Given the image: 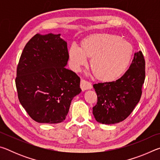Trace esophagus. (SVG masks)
I'll use <instances>...</instances> for the list:
<instances>
[{
    "label": "esophagus",
    "instance_id": "1",
    "mask_svg": "<svg viewBox=\"0 0 160 160\" xmlns=\"http://www.w3.org/2000/svg\"><path fill=\"white\" fill-rule=\"evenodd\" d=\"M80 88H81V90L82 91H85L87 90H90V89H92V84L90 82H88V81H86L85 80H81Z\"/></svg>",
    "mask_w": 160,
    "mask_h": 160
}]
</instances>
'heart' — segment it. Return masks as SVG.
Listing matches in <instances>:
<instances>
[{"label":"heart","instance_id":"obj_1","mask_svg":"<svg viewBox=\"0 0 160 160\" xmlns=\"http://www.w3.org/2000/svg\"><path fill=\"white\" fill-rule=\"evenodd\" d=\"M133 48L129 42L110 34H94L85 37L80 47L72 45L68 50L72 68L79 70L90 59V68L97 79L112 82L128 67Z\"/></svg>","mask_w":160,"mask_h":160}]
</instances>
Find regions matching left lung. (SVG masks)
I'll return each instance as SVG.
<instances>
[{"instance_id": "1", "label": "left lung", "mask_w": 160, "mask_h": 160, "mask_svg": "<svg viewBox=\"0 0 160 160\" xmlns=\"http://www.w3.org/2000/svg\"><path fill=\"white\" fill-rule=\"evenodd\" d=\"M145 61L142 51L135 53L128 70L117 80L93 85L97 103L93 115L97 122L114 124L131 114L139 102L145 78Z\"/></svg>"}]
</instances>
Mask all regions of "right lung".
Here are the masks:
<instances>
[{"mask_svg": "<svg viewBox=\"0 0 160 160\" xmlns=\"http://www.w3.org/2000/svg\"><path fill=\"white\" fill-rule=\"evenodd\" d=\"M60 35H34L25 45L18 65L19 101L38 123L63 121L72 98L82 91L80 78L65 68L68 51Z\"/></svg>", "mask_w": 160, "mask_h": 160, "instance_id": "add662e5", "label": "right lung"}]
</instances>
